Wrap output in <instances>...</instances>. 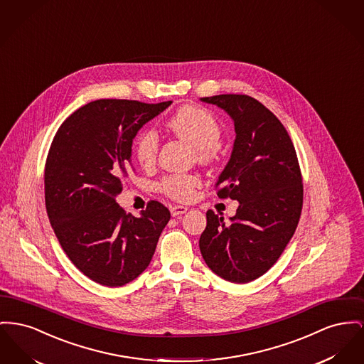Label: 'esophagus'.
<instances>
[{"label":"esophagus","mask_w":364,"mask_h":364,"mask_svg":"<svg viewBox=\"0 0 364 364\" xmlns=\"http://www.w3.org/2000/svg\"><path fill=\"white\" fill-rule=\"evenodd\" d=\"M188 210V208L186 206H180V205H174L171 208V213L173 217H177V215H181V214L186 213Z\"/></svg>","instance_id":"obj_1"}]
</instances>
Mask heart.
<instances>
[{"label": "heart", "instance_id": "heart-1", "mask_svg": "<svg viewBox=\"0 0 364 364\" xmlns=\"http://www.w3.org/2000/svg\"><path fill=\"white\" fill-rule=\"evenodd\" d=\"M166 127L174 136L195 147L198 158L203 164L212 162L217 154L221 127L217 118L206 108L184 106L178 108ZM158 137L150 129H143L134 139V155L143 166H151L158 154ZM159 190L178 202H190L200 187V178L195 174L174 173L162 178Z\"/></svg>", "mask_w": 364, "mask_h": 364}]
</instances>
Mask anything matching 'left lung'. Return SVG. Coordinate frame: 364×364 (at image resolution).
<instances>
[{"mask_svg": "<svg viewBox=\"0 0 364 364\" xmlns=\"http://www.w3.org/2000/svg\"><path fill=\"white\" fill-rule=\"evenodd\" d=\"M200 100L234 119V150L214 187L239 208L231 223L208 210L199 249L214 274L247 283L278 261L296 232L304 199L299 158L277 115L256 99L230 93Z\"/></svg>", "mask_w": 364, "mask_h": 364, "instance_id": "left-lung-1", "label": "left lung"}]
</instances>
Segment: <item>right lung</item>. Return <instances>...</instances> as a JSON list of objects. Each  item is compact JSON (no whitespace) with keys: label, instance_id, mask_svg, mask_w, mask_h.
Instances as JSON below:
<instances>
[{"label":"right lung","instance_id":"obj_1","mask_svg":"<svg viewBox=\"0 0 364 364\" xmlns=\"http://www.w3.org/2000/svg\"><path fill=\"white\" fill-rule=\"evenodd\" d=\"M171 102L100 99L74 111L58 129L45 164V206L70 261L89 279L118 287L150 264L171 212L150 200L140 217L115 200L129 173L132 143Z\"/></svg>","mask_w":364,"mask_h":364}]
</instances>
